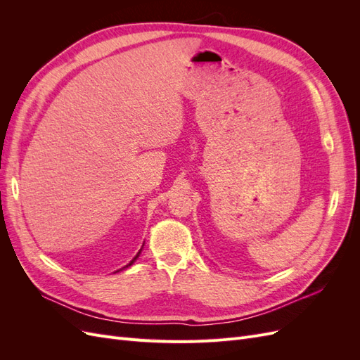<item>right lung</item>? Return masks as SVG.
Segmentation results:
<instances>
[{
	"label": "right lung",
	"instance_id": "obj_1",
	"mask_svg": "<svg viewBox=\"0 0 360 360\" xmlns=\"http://www.w3.org/2000/svg\"><path fill=\"white\" fill-rule=\"evenodd\" d=\"M141 250H143V249H139V252H138V254H136V255L134 257V259H132V261H130V263H129L127 266H124L123 269H126V267H129V266H132V264L135 263V261H136V258H138V257H139V254H141ZM123 269H120V270H123ZM120 270H117V271H120Z\"/></svg>",
	"mask_w": 360,
	"mask_h": 360
}]
</instances>
